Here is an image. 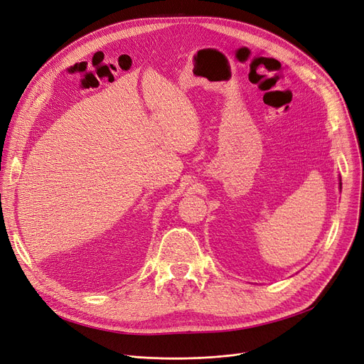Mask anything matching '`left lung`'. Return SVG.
<instances>
[{
    "label": "left lung",
    "instance_id": "obj_1",
    "mask_svg": "<svg viewBox=\"0 0 364 364\" xmlns=\"http://www.w3.org/2000/svg\"><path fill=\"white\" fill-rule=\"evenodd\" d=\"M341 186H342V184H341Z\"/></svg>",
    "mask_w": 364,
    "mask_h": 364
}]
</instances>
